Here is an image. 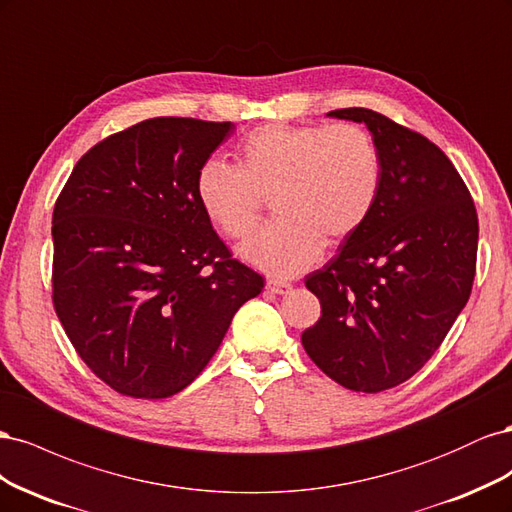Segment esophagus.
<instances>
[{
	"mask_svg": "<svg viewBox=\"0 0 512 512\" xmlns=\"http://www.w3.org/2000/svg\"><path fill=\"white\" fill-rule=\"evenodd\" d=\"M267 290L273 292V294H288L292 290V284L280 282V280H269L267 282Z\"/></svg>",
	"mask_w": 512,
	"mask_h": 512,
	"instance_id": "esophagus-1",
	"label": "esophagus"
}]
</instances>
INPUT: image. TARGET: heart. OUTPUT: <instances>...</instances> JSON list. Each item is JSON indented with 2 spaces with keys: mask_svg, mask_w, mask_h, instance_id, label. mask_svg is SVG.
Instances as JSON below:
<instances>
[{
  "mask_svg": "<svg viewBox=\"0 0 512 512\" xmlns=\"http://www.w3.org/2000/svg\"><path fill=\"white\" fill-rule=\"evenodd\" d=\"M380 185V151L365 128L267 123L243 138L237 166L203 162L196 198L228 239L252 235L262 198H271L277 220L243 243L239 256L273 277H294L316 265L324 239L342 243L367 222Z\"/></svg>",
  "mask_w": 512,
  "mask_h": 512,
  "instance_id": "b5f03b06",
  "label": "heart"
}]
</instances>
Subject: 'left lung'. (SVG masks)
Returning <instances> with one entry per match:
<instances>
[{
	"label": "left lung",
	"instance_id": "8db88e82",
	"mask_svg": "<svg viewBox=\"0 0 512 512\" xmlns=\"http://www.w3.org/2000/svg\"><path fill=\"white\" fill-rule=\"evenodd\" d=\"M327 115L365 123L382 185L367 222L307 275L322 314L301 342L337 384L380 393L412 378L466 307L478 218L466 183L425 136L371 108Z\"/></svg>",
	"mask_w": 512,
	"mask_h": 512
}]
</instances>
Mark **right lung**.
Instances as JSON below:
<instances>
[{"label":"right lung","mask_w":512,"mask_h":512,"mask_svg":"<svg viewBox=\"0 0 512 512\" xmlns=\"http://www.w3.org/2000/svg\"><path fill=\"white\" fill-rule=\"evenodd\" d=\"M235 123L153 117L76 162L53 211V303L94 374L164 399L207 367L262 277L232 260L196 173Z\"/></svg>","instance_id":"1"}]
</instances>
